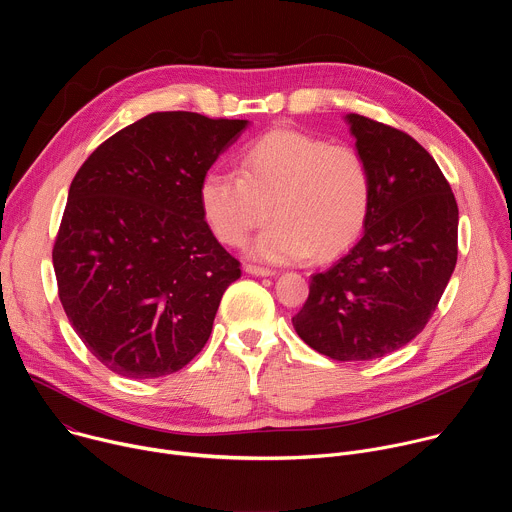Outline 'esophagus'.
I'll return each mask as SVG.
<instances>
[{
  "label": "esophagus",
  "instance_id": "1",
  "mask_svg": "<svg viewBox=\"0 0 512 512\" xmlns=\"http://www.w3.org/2000/svg\"><path fill=\"white\" fill-rule=\"evenodd\" d=\"M245 271L251 273V275H257V277H271V275H275L273 269L259 267V265H245Z\"/></svg>",
  "mask_w": 512,
  "mask_h": 512
}]
</instances>
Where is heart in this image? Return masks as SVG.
<instances>
[{
	"label": "heart",
	"mask_w": 512,
	"mask_h": 512,
	"mask_svg": "<svg viewBox=\"0 0 512 512\" xmlns=\"http://www.w3.org/2000/svg\"><path fill=\"white\" fill-rule=\"evenodd\" d=\"M373 178L352 145L277 127L251 141L241 154L239 176L210 170L200 182V208L214 237L269 263H296L348 249L367 223Z\"/></svg>",
	"instance_id": "1"
}]
</instances>
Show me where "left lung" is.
I'll list each match as a JSON object with an SVG mask.
<instances>
[{"mask_svg": "<svg viewBox=\"0 0 512 512\" xmlns=\"http://www.w3.org/2000/svg\"><path fill=\"white\" fill-rule=\"evenodd\" d=\"M373 196L360 241L314 273L298 336L334 360H373L429 322L458 261V204L440 166L407 133L348 113Z\"/></svg>", "mask_w": 512, "mask_h": 512, "instance_id": "1", "label": "left lung"}]
</instances>
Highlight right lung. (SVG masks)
I'll list each match as a JSON object with an SVG mask.
<instances>
[{
	"label": "right lung",
	"instance_id": "add662e5",
	"mask_svg": "<svg viewBox=\"0 0 512 512\" xmlns=\"http://www.w3.org/2000/svg\"><path fill=\"white\" fill-rule=\"evenodd\" d=\"M247 125L150 113L103 141L72 180L52 249L58 298L109 371L158 379L204 348L241 263L204 221L200 182Z\"/></svg>",
	"mask_w": 512,
	"mask_h": 512
}]
</instances>
